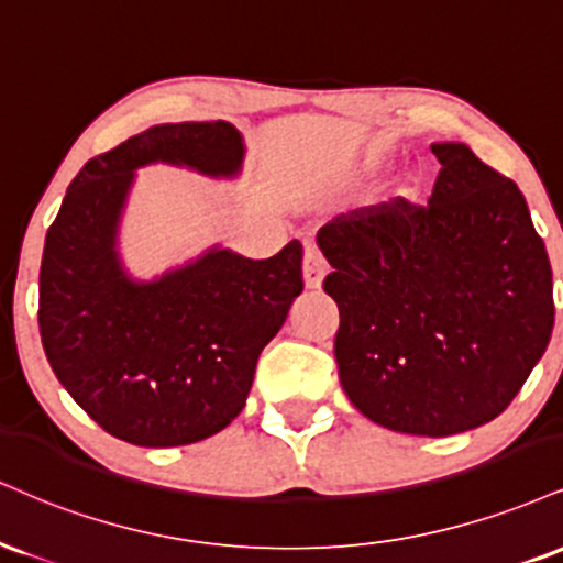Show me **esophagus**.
Listing matches in <instances>:
<instances>
[{"label":"esophagus","instance_id":"34e87169","mask_svg":"<svg viewBox=\"0 0 563 563\" xmlns=\"http://www.w3.org/2000/svg\"><path fill=\"white\" fill-rule=\"evenodd\" d=\"M324 275H328V264H324L320 249L307 246V252H303V286L309 290L320 288Z\"/></svg>","mask_w":563,"mask_h":563}]
</instances>
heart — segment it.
I'll use <instances>...</instances> for the list:
<instances>
[{
  "label": "heart",
  "instance_id": "heart-1",
  "mask_svg": "<svg viewBox=\"0 0 563 563\" xmlns=\"http://www.w3.org/2000/svg\"><path fill=\"white\" fill-rule=\"evenodd\" d=\"M398 196H401V199H409V196H411V183H404V186L398 188Z\"/></svg>",
  "mask_w": 563,
  "mask_h": 563
}]
</instances>
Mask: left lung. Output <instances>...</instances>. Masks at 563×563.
Listing matches in <instances>:
<instances>
[{"label": "left lung", "instance_id": "8db88e82", "mask_svg": "<svg viewBox=\"0 0 563 563\" xmlns=\"http://www.w3.org/2000/svg\"><path fill=\"white\" fill-rule=\"evenodd\" d=\"M428 207L404 199L324 225L338 377L380 428L445 438L496 419L553 333V273L517 183L466 144H432Z\"/></svg>", "mask_w": 563, "mask_h": 563}]
</instances>
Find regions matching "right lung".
<instances>
[{"label": "right lung", "instance_id": "right-lung-1", "mask_svg": "<svg viewBox=\"0 0 563 563\" xmlns=\"http://www.w3.org/2000/svg\"><path fill=\"white\" fill-rule=\"evenodd\" d=\"M243 157V135L225 120L152 125L86 162L46 230V358L73 401L125 443L170 449L225 430L246 406L262 349L303 290L299 241L269 260L212 243L154 277L125 267L120 230L141 167L235 180Z\"/></svg>", "mask_w": 563, "mask_h": 563}]
</instances>
